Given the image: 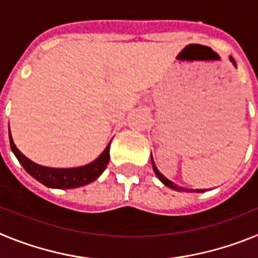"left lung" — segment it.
I'll return each instance as SVG.
<instances>
[{"instance_id":"obj_1","label":"left lung","mask_w":258,"mask_h":258,"mask_svg":"<svg viewBox=\"0 0 258 258\" xmlns=\"http://www.w3.org/2000/svg\"><path fill=\"white\" fill-rule=\"evenodd\" d=\"M231 60L234 61V59L231 58ZM151 160H152V156H151ZM152 168H154V172H155V174L157 175V178L160 179V181L163 182V183L165 184V186H168V187L173 188V190H178V191H186V192H192V191H195V192H203V191H204V190H187V188H184V187H179V186H177V184H174V183H173L172 181H169V179H168V178H165V177H164V175L161 174V173H159V170H157V169H156V166H155V164H154V160H152Z\"/></svg>"}]
</instances>
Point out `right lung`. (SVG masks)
I'll list each match as a JSON object with an SVG mask.
<instances>
[{
    "mask_svg": "<svg viewBox=\"0 0 258 258\" xmlns=\"http://www.w3.org/2000/svg\"><path fill=\"white\" fill-rule=\"evenodd\" d=\"M9 138H10L11 151L15 154V156H17L19 163L23 165V168L26 169V172L29 173L33 178H36L38 182H41V183L47 186V187L75 188L80 187V186H85V184L95 181L104 172V169L107 168V164L109 161V146H111V142L108 143L103 154L98 157L97 160L85 166L70 168V169L46 168V166H41L38 164L33 163V161L29 160L28 157L24 156L17 149V146L14 145L11 134L9 136Z\"/></svg>",
    "mask_w": 258,
    "mask_h": 258,
    "instance_id": "add662e5",
    "label": "right lung"
}]
</instances>
